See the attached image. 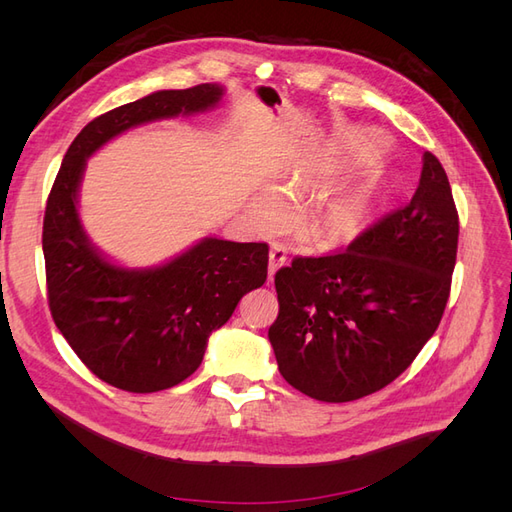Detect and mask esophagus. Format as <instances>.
<instances>
[{"mask_svg": "<svg viewBox=\"0 0 512 512\" xmlns=\"http://www.w3.org/2000/svg\"><path fill=\"white\" fill-rule=\"evenodd\" d=\"M288 262V254H286V247L282 243H273L271 245V252H269V277L275 275V271L284 267Z\"/></svg>", "mask_w": 512, "mask_h": 512, "instance_id": "esophagus-1", "label": "esophagus"}]
</instances>
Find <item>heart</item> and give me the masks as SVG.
Instances as JSON below:
<instances>
[{
    "instance_id": "1",
    "label": "heart",
    "mask_w": 512,
    "mask_h": 512,
    "mask_svg": "<svg viewBox=\"0 0 512 512\" xmlns=\"http://www.w3.org/2000/svg\"><path fill=\"white\" fill-rule=\"evenodd\" d=\"M309 190V181L301 175H288L280 188H265L256 198L252 207L254 220L260 228L282 226L290 215V203L303 198ZM376 205V183L365 181L352 190L339 192L312 203L299 222L301 237L314 247H335L342 245L367 226Z\"/></svg>"
}]
</instances>
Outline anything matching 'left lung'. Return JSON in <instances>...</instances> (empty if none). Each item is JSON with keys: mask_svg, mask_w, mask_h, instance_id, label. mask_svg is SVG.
Instances as JSON below:
<instances>
[{"mask_svg": "<svg viewBox=\"0 0 512 512\" xmlns=\"http://www.w3.org/2000/svg\"><path fill=\"white\" fill-rule=\"evenodd\" d=\"M457 239L451 183L425 151L406 207L346 252L294 258L275 273L280 314L269 342L284 380L307 397L344 404L404 374L442 320Z\"/></svg>", "mask_w": 512, "mask_h": 512, "instance_id": "8db88e82", "label": "left lung"}]
</instances>
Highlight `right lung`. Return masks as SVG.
<instances>
[{
  "label": "right lung",
  "mask_w": 512,
  "mask_h": 512,
  "mask_svg": "<svg viewBox=\"0 0 512 512\" xmlns=\"http://www.w3.org/2000/svg\"><path fill=\"white\" fill-rule=\"evenodd\" d=\"M224 87L162 89L89 121L66 151L46 200L42 252L51 316L94 374L130 393L164 391L203 363L209 335L267 280L269 245L205 237L164 265L128 269L91 243L79 190L87 160L149 121L211 111Z\"/></svg>",
  "instance_id": "right-lung-1"
}]
</instances>
